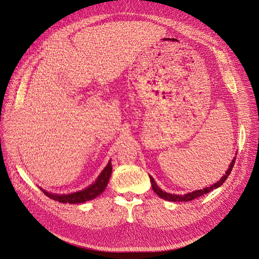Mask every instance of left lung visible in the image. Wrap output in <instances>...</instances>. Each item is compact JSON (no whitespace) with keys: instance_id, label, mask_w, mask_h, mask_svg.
Masks as SVG:
<instances>
[{"instance_id":"left-lung-1","label":"left lung","mask_w":259,"mask_h":259,"mask_svg":"<svg viewBox=\"0 0 259 259\" xmlns=\"http://www.w3.org/2000/svg\"><path fill=\"white\" fill-rule=\"evenodd\" d=\"M234 162H236V157H234V159H233L232 162L230 163L229 168H228V170L226 171V174L220 179L219 182H217L216 184L211 185V186H209V187L204 188V189H200V190L193 191L192 193H188V194H184V195H176V194L167 193V192H165V191H162V190L160 189V188L157 186V184L155 183L154 179L150 176V180H151V183H152V188H153V190L156 192V194H157L159 197H161V198H163V199H165V200H168V201H185V202H186V201H190V200H193V199H195V198L200 197V196L203 195V194H206V193H208V192H210V191H213L214 189H216V188L220 187V186L227 180L228 176L230 175V172H231V170H232V168H233V165H234Z\"/></svg>"}]
</instances>
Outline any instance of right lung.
I'll return each mask as SVG.
<instances>
[{
	"instance_id": "1",
	"label": "right lung",
	"mask_w": 259,
	"mask_h": 259,
	"mask_svg": "<svg viewBox=\"0 0 259 259\" xmlns=\"http://www.w3.org/2000/svg\"><path fill=\"white\" fill-rule=\"evenodd\" d=\"M111 171H112V166H111V162L109 161L106 167L103 169V171L100 174V176L96 180V182L82 191H78V192H75L72 194H65V195H57V194L49 193L45 190H43V192L46 196H49L50 198H52L56 201H59V202H63V203L85 202L88 200L96 198L98 195H100L105 190V188H106L107 183L110 178V175H111Z\"/></svg>"
}]
</instances>
